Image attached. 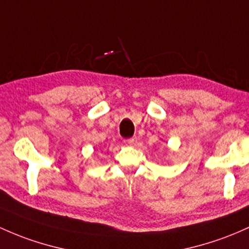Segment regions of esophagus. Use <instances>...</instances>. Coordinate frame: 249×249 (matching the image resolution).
<instances>
[{
	"label": "esophagus",
	"mask_w": 249,
	"mask_h": 249,
	"mask_svg": "<svg viewBox=\"0 0 249 249\" xmlns=\"http://www.w3.org/2000/svg\"><path fill=\"white\" fill-rule=\"evenodd\" d=\"M124 143H125V145H127V146H132V145H135V143H136V138H129V139H125Z\"/></svg>",
	"instance_id": "obj_1"
}]
</instances>
